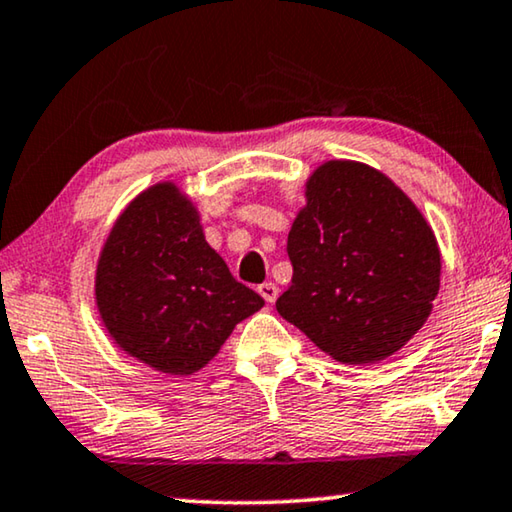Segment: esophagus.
<instances>
[{
    "mask_svg": "<svg viewBox=\"0 0 512 512\" xmlns=\"http://www.w3.org/2000/svg\"><path fill=\"white\" fill-rule=\"evenodd\" d=\"M257 292L262 294V299L266 301V303H273L278 299V287L273 285V282H262V285L257 287Z\"/></svg>",
    "mask_w": 512,
    "mask_h": 512,
    "instance_id": "esophagus-1",
    "label": "esophagus"
}]
</instances>
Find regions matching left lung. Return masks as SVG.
Wrapping results in <instances>:
<instances>
[{
	"label": "left lung",
	"instance_id": "obj_1",
	"mask_svg": "<svg viewBox=\"0 0 512 512\" xmlns=\"http://www.w3.org/2000/svg\"><path fill=\"white\" fill-rule=\"evenodd\" d=\"M287 255L294 276L276 301L280 317L347 365L402 349L439 294L432 227L386 174L356 160L310 174Z\"/></svg>",
	"mask_w": 512,
	"mask_h": 512
}]
</instances>
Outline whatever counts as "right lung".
<instances>
[{
  "label": "right lung",
  "instance_id": "add662e5",
  "mask_svg": "<svg viewBox=\"0 0 512 512\" xmlns=\"http://www.w3.org/2000/svg\"><path fill=\"white\" fill-rule=\"evenodd\" d=\"M96 305L128 356L167 375L202 370L264 299L241 285L177 183L142 190L112 225L96 266Z\"/></svg>",
  "mask_w": 512,
  "mask_h": 512
}]
</instances>
